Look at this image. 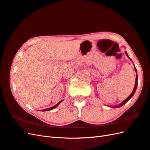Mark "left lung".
<instances>
[{
    "label": "left lung",
    "instance_id": "left-lung-1",
    "mask_svg": "<svg viewBox=\"0 0 150 150\" xmlns=\"http://www.w3.org/2000/svg\"><path fill=\"white\" fill-rule=\"evenodd\" d=\"M125 54L127 55V57H129V58L130 60H131V59H130V57H129V56H128L127 54V52H126L125 51ZM131 61H132V60H131ZM134 70H135V71H136V82H135V86H134V87L133 91L132 92V93L129 95V96L127 98H126V99H125V100H124V101H122V102L120 103V105H117V106H113V108H117V107H118V108H119V107H121V106H122L123 105H125V103H126L127 102V101L129 100V99H130V98H131L133 96V95L134 94V93H135V92H136V89H137V69L136 68V67H134Z\"/></svg>",
    "mask_w": 150,
    "mask_h": 150
}]
</instances>
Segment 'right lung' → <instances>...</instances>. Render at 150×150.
<instances>
[{"instance_id":"add662e5","label":"right lung","mask_w":150,"mask_h":150,"mask_svg":"<svg viewBox=\"0 0 150 150\" xmlns=\"http://www.w3.org/2000/svg\"><path fill=\"white\" fill-rule=\"evenodd\" d=\"M62 101H63V100H62V101H59V103H57L56 105H55L54 106H52V107H51V108H46V109H44V110H41V111H44H44H49V110H51L54 109V108H56V107H57V106H58V105H59V103H61V102H62Z\"/></svg>"}]
</instances>
